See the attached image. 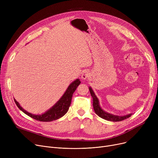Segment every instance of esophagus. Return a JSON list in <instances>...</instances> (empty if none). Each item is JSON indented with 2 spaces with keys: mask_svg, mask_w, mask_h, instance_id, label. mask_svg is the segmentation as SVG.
<instances>
[{
  "mask_svg": "<svg viewBox=\"0 0 158 158\" xmlns=\"http://www.w3.org/2000/svg\"><path fill=\"white\" fill-rule=\"evenodd\" d=\"M89 76H90L89 72L88 70H85V71H83V72H82V73L81 75V78H82V79L85 80V79H88Z\"/></svg>",
  "mask_w": 158,
  "mask_h": 158,
  "instance_id": "obj_1",
  "label": "esophagus"
}]
</instances>
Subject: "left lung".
<instances>
[{"label":"left lung","mask_w":158,"mask_h":158,"mask_svg":"<svg viewBox=\"0 0 158 158\" xmlns=\"http://www.w3.org/2000/svg\"><path fill=\"white\" fill-rule=\"evenodd\" d=\"M89 89L90 94L93 98V107H94V111H95V113L98 116V117H100L101 118H102L104 120L111 121V122H120V121H122L123 120H125L126 118H128L132 115V113H131V114H128L123 115V116H118V115L113 114H111V113H109L105 111L104 110H103L101 108V107L100 106V103H99L98 99L97 97V96L95 95L92 88L91 87H89Z\"/></svg>","instance_id":"8db88e82"}]
</instances>
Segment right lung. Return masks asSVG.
Segmentation results:
<instances>
[{"label": "right lung", "instance_id": "right-lung-1", "mask_svg": "<svg viewBox=\"0 0 158 158\" xmlns=\"http://www.w3.org/2000/svg\"><path fill=\"white\" fill-rule=\"evenodd\" d=\"M80 83L81 81L79 79L73 81L66 89L63 96L60 98V100L47 111L40 114H34L27 112L26 110L22 108L20 104L15 98L14 101L19 108L25 114L28 115L29 117L41 122H51L61 118L67 113L71 104L73 94Z\"/></svg>", "mask_w": 158, "mask_h": 158}]
</instances>
